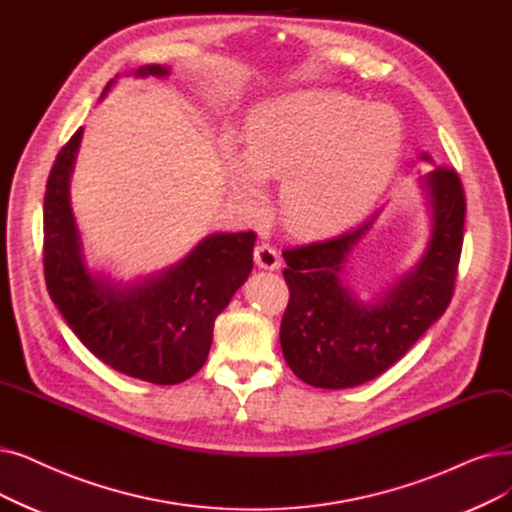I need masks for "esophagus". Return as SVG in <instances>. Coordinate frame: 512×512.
Returning a JSON list of instances; mask_svg holds the SVG:
<instances>
[{
	"label": "esophagus",
	"mask_w": 512,
	"mask_h": 512,
	"mask_svg": "<svg viewBox=\"0 0 512 512\" xmlns=\"http://www.w3.org/2000/svg\"><path fill=\"white\" fill-rule=\"evenodd\" d=\"M255 263L263 270H276L280 268V253L270 242H261L255 247Z\"/></svg>",
	"instance_id": "1"
}]
</instances>
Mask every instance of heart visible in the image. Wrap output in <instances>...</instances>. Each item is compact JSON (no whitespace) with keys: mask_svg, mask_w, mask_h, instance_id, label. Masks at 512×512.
Listing matches in <instances>:
<instances>
[{"mask_svg":"<svg viewBox=\"0 0 512 512\" xmlns=\"http://www.w3.org/2000/svg\"><path fill=\"white\" fill-rule=\"evenodd\" d=\"M402 127L385 106L335 92H297L253 110L244 154H228L242 203L259 209L263 180H282V215L299 234L324 236L364 217L389 186Z\"/></svg>","mask_w":512,"mask_h":512,"instance_id":"obj_1","label":"heart"}]
</instances>
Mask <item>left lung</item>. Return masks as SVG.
<instances>
[{
	"label": "left lung",
	"instance_id": "8db88e82",
	"mask_svg": "<svg viewBox=\"0 0 512 512\" xmlns=\"http://www.w3.org/2000/svg\"><path fill=\"white\" fill-rule=\"evenodd\" d=\"M422 159L429 161L427 154ZM433 207V238L418 268L376 305H362L341 282L343 263L372 221L335 238L284 249L288 305L280 324L286 364L307 385L347 389L391 368L448 309L464 238L460 175L437 167L422 177Z\"/></svg>",
	"mask_w": 512,
	"mask_h": 512
}]
</instances>
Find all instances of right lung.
Segmentation results:
<instances>
[{
  "mask_svg": "<svg viewBox=\"0 0 512 512\" xmlns=\"http://www.w3.org/2000/svg\"><path fill=\"white\" fill-rule=\"evenodd\" d=\"M136 75L165 77L169 69L146 64ZM81 133L79 127L60 148L43 196L48 293L98 360L154 385L182 383L203 368L215 318L249 278L257 234H213L175 268L136 286H117L92 276L81 257L69 203V177Z\"/></svg>",
  "mask_w": 512,
  "mask_h": 512,
  "instance_id": "add662e5",
  "label": "right lung"
}]
</instances>
